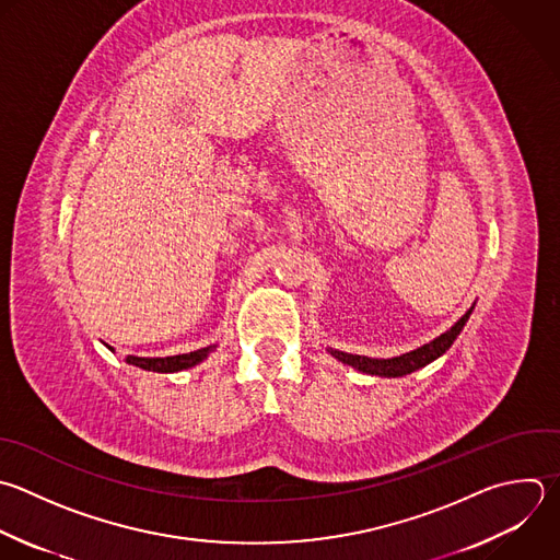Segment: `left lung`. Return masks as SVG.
I'll return each mask as SVG.
<instances>
[{
    "label": "left lung",
    "instance_id": "left-lung-1",
    "mask_svg": "<svg viewBox=\"0 0 560 560\" xmlns=\"http://www.w3.org/2000/svg\"><path fill=\"white\" fill-rule=\"evenodd\" d=\"M472 313V306L446 330L442 332L440 337H435L433 341L411 350V352H405L400 357H392V359H372V357H361V354H348V352H339V350H328L335 359H339L341 363H348L352 368H357L359 372H365V374H374V376H405V374H411L420 368H424L427 363L435 361L438 357H442L451 346L453 341L457 339V335L462 332L464 324L468 322Z\"/></svg>",
    "mask_w": 560,
    "mask_h": 560
}]
</instances>
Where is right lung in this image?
<instances>
[{"label":"right lung","instance_id":"1","mask_svg":"<svg viewBox=\"0 0 560 560\" xmlns=\"http://www.w3.org/2000/svg\"><path fill=\"white\" fill-rule=\"evenodd\" d=\"M214 350V346L195 350V352H186V354H175V357H127V363L149 370V372H182L188 368H195L197 363H201L210 352Z\"/></svg>","mask_w":560,"mask_h":560}]
</instances>
